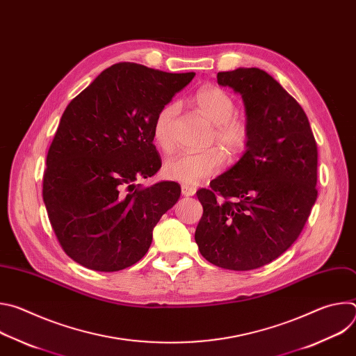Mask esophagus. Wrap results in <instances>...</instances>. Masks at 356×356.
<instances>
[{
	"label": "esophagus",
	"instance_id": "obj_1",
	"mask_svg": "<svg viewBox=\"0 0 356 356\" xmlns=\"http://www.w3.org/2000/svg\"><path fill=\"white\" fill-rule=\"evenodd\" d=\"M181 194L184 197H191L195 194V188L193 186H187V184H181Z\"/></svg>",
	"mask_w": 356,
	"mask_h": 356
}]
</instances>
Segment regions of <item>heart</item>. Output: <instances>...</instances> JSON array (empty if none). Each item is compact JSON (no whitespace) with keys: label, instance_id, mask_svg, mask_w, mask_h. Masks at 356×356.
Wrapping results in <instances>:
<instances>
[{"label":"heart","instance_id":"obj_1","mask_svg":"<svg viewBox=\"0 0 356 356\" xmlns=\"http://www.w3.org/2000/svg\"><path fill=\"white\" fill-rule=\"evenodd\" d=\"M194 103L213 127L210 142H217L229 158L241 155L248 143V127L243 120L234 115L235 101L222 88L217 86H204L197 90ZM177 106L170 103L161 108L154 122L155 143L163 152H172L175 147L172 136V124ZM225 165V155L220 147H210L197 154H180L170 158L163 168L168 179L183 184H200L209 180Z\"/></svg>","mask_w":356,"mask_h":356}]
</instances>
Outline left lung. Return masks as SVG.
I'll use <instances>...</instances> for the list:
<instances>
[{"mask_svg":"<svg viewBox=\"0 0 356 356\" xmlns=\"http://www.w3.org/2000/svg\"><path fill=\"white\" fill-rule=\"evenodd\" d=\"M217 81L241 94L248 143L241 159L201 188L200 253L229 270L270 264L298 238L317 200V143L297 101L266 72L238 67Z\"/></svg>","mask_w":356,"mask_h":356,"instance_id":"left-lung-1","label":"left lung"}]
</instances>
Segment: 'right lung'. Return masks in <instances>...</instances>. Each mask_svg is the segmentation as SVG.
<instances>
[{
	"label": "right lung",
	"instance_id": "1",
	"mask_svg": "<svg viewBox=\"0 0 356 356\" xmlns=\"http://www.w3.org/2000/svg\"><path fill=\"white\" fill-rule=\"evenodd\" d=\"M194 73L117 63L65 110L49 147L43 201L52 228L74 262L117 272L140 261L152 231L180 197L175 181L136 188L162 166L154 122Z\"/></svg>",
	"mask_w": 356,
	"mask_h": 356
}]
</instances>
